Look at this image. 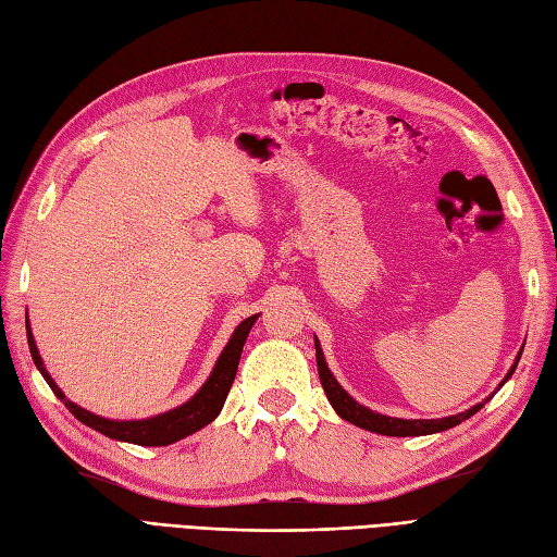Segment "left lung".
<instances>
[{
	"instance_id": "1",
	"label": "left lung",
	"mask_w": 557,
	"mask_h": 557,
	"mask_svg": "<svg viewBox=\"0 0 557 557\" xmlns=\"http://www.w3.org/2000/svg\"><path fill=\"white\" fill-rule=\"evenodd\" d=\"M520 355L522 350L518 352L516 362H512V367L508 369L506 379L498 383V388L504 386V383L512 376V372H516V367L520 362ZM315 360H318V374H320V381H322V388L326 393V400L332 403V407L336 409V414L341 419H346L348 423L358 425V428H364V431L369 433H379V435H391V437H409V435H431V433H442V431H449V428L459 425L461 421L470 419L475 414V411L482 409V405L487 400L470 407L466 411H461V414H454V417H445V419H395V417H383V414H376V411H372L369 407L355 403L352 397L341 388V383L334 379V374L330 372V367H326L324 362V355H322V348H320V341L315 336ZM496 388V391H498Z\"/></svg>"
}]
</instances>
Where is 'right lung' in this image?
I'll use <instances>...</instances> for the list:
<instances>
[{"label": "right lung", "mask_w": 557, "mask_h": 557, "mask_svg": "<svg viewBox=\"0 0 557 557\" xmlns=\"http://www.w3.org/2000/svg\"><path fill=\"white\" fill-rule=\"evenodd\" d=\"M256 318L259 315H251L245 322L237 324V330L233 332L231 341H227V346L219 355V360H216V364H213L209 379L205 381V386L199 388L188 403H183L176 409H169V411H164V414H157L152 419H140V421L103 419L98 414H91V411H87V409H82L75 403H70L65 393L55 386V381L49 376L45 362H41V358H39L30 322H27L25 326H27V346H30L35 367L39 369L41 376H45V381L49 383V388L55 393V397L63 400L65 407L73 411L75 419H79L84 425H89V428H94V431L103 433L106 437H112V440L134 442V445H143V447H164V445H171V442H178L183 437L197 433L199 428H205L207 423H211L219 417V411L223 409V403L227 397V391H231L233 381H235L239 355H242V348H245V341L251 332Z\"/></svg>", "instance_id": "1"}]
</instances>
